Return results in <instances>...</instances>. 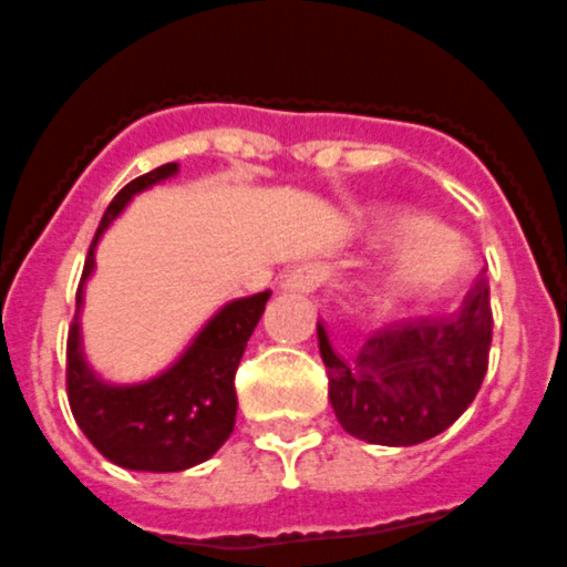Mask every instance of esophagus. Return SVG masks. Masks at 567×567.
Returning a JSON list of instances; mask_svg holds the SVG:
<instances>
[{"label": "esophagus", "mask_w": 567, "mask_h": 567, "mask_svg": "<svg viewBox=\"0 0 567 567\" xmlns=\"http://www.w3.org/2000/svg\"><path fill=\"white\" fill-rule=\"evenodd\" d=\"M327 279V266L321 262H301V266L290 268L282 279V290L288 293H313L316 288H321Z\"/></svg>", "instance_id": "1"}]
</instances>
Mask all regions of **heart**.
I'll return each mask as SVG.
<instances>
[{
    "label": "heart",
    "instance_id": "b5f03b06",
    "mask_svg": "<svg viewBox=\"0 0 567 567\" xmlns=\"http://www.w3.org/2000/svg\"><path fill=\"white\" fill-rule=\"evenodd\" d=\"M389 235L396 243H411L394 271L396 285L409 293H447L470 274V254L464 243L451 231H439V224L427 215H396L389 224Z\"/></svg>",
    "mask_w": 567,
    "mask_h": 567
}]
</instances>
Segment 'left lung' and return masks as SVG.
I'll return each mask as SVG.
<instances>
[{"mask_svg":"<svg viewBox=\"0 0 567 567\" xmlns=\"http://www.w3.org/2000/svg\"><path fill=\"white\" fill-rule=\"evenodd\" d=\"M492 310L486 279L442 319L400 321L367 338L352 361L332 349L319 321L330 403L349 436L411 447L451 427L481 389L489 363Z\"/></svg>","mask_w":567,"mask_h":567,"instance_id":"left-lung-1","label":"left lung"}]
</instances>
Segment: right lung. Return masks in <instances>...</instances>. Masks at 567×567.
Here are the masks:
<instances>
[{
	"label": "right lung",
	"mask_w": 567,
	"mask_h": 567,
	"mask_svg": "<svg viewBox=\"0 0 567 567\" xmlns=\"http://www.w3.org/2000/svg\"><path fill=\"white\" fill-rule=\"evenodd\" d=\"M178 173V164H162L156 171L125 184L105 209L86 266L78 285L75 321L66 341V391L69 409L78 427L109 462L140 473H178L206 462L235 431L237 394L235 372L271 290L226 301L212 316L182 355L153 378L140 383H111L86 361L81 336V310L86 282L94 274V251L100 237L123 215L131 198Z\"/></svg>",
	"instance_id": "obj_1"
}]
</instances>
